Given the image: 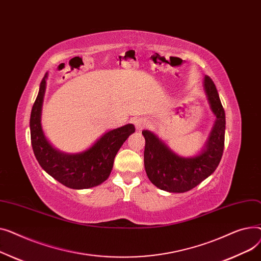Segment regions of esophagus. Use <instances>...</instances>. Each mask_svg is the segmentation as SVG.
<instances>
[{
    "label": "esophagus",
    "mask_w": 261,
    "mask_h": 261,
    "mask_svg": "<svg viewBox=\"0 0 261 261\" xmlns=\"http://www.w3.org/2000/svg\"><path fill=\"white\" fill-rule=\"evenodd\" d=\"M134 124H135V126H136L137 129H142V128L146 127L149 123H148V121H147L145 118H139V119L135 120Z\"/></svg>",
    "instance_id": "1"
}]
</instances>
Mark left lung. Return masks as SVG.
Listing matches in <instances>:
<instances>
[{
	"instance_id": "left-lung-1",
	"label": "left lung",
	"mask_w": 261,
	"mask_h": 261,
	"mask_svg": "<svg viewBox=\"0 0 261 261\" xmlns=\"http://www.w3.org/2000/svg\"><path fill=\"white\" fill-rule=\"evenodd\" d=\"M204 88L217 119L205 148L200 155L182 158L168 148L150 133L143 130L145 138L144 166L148 179L160 190L170 193L188 192L215 172L224 148L225 113L217 88L208 75H205Z\"/></svg>"
}]
</instances>
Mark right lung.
Returning <instances> with one entry per match:
<instances>
[{"label": "right lung", "instance_id": "right-lung-1", "mask_svg": "<svg viewBox=\"0 0 261 261\" xmlns=\"http://www.w3.org/2000/svg\"><path fill=\"white\" fill-rule=\"evenodd\" d=\"M45 78L30 114V139L35 156L43 170L63 186L82 190L94 188L109 178L118 150L130 134L133 124L110 130L85 151L80 154H64L54 148L46 140L41 127V107L45 93Z\"/></svg>", "mask_w": 261, "mask_h": 261}]
</instances>
